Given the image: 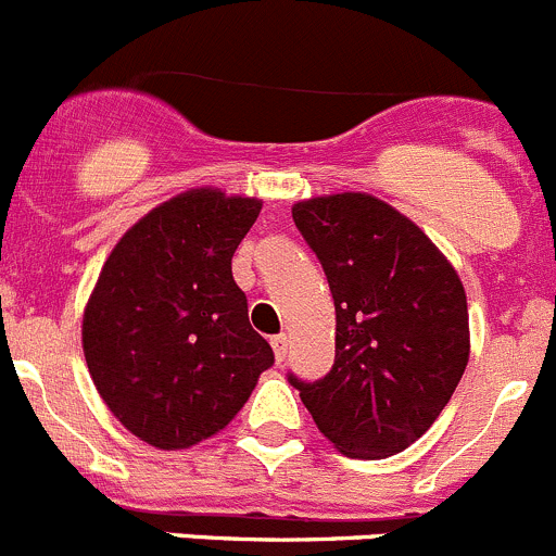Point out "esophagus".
Wrapping results in <instances>:
<instances>
[{
	"label": "esophagus",
	"instance_id": "1",
	"mask_svg": "<svg viewBox=\"0 0 556 556\" xmlns=\"http://www.w3.org/2000/svg\"><path fill=\"white\" fill-rule=\"evenodd\" d=\"M273 351H276V362L280 365V362L286 359V354H289V338L286 334H276V338L270 340Z\"/></svg>",
	"mask_w": 556,
	"mask_h": 556
}]
</instances>
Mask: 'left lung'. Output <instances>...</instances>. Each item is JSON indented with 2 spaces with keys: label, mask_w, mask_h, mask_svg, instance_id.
Returning <instances> with one entry per match:
<instances>
[{
  "label": "left lung",
  "mask_w": 556,
  "mask_h": 556,
  "mask_svg": "<svg viewBox=\"0 0 556 556\" xmlns=\"http://www.w3.org/2000/svg\"><path fill=\"white\" fill-rule=\"evenodd\" d=\"M291 216L332 291L334 365L289 383L345 457L400 454L435 425L467 367L463 280L408 216L365 191L311 197Z\"/></svg>",
  "instance_id": "1"
}]
</instances>
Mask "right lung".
<instances>
[{"label":"right lung","mask_w":556,"mask_h":556,"mask_svg":"<svg viewBox=\"0 0 556 556\" xmlns=\"http://www.w3.org/2000/svg\"><path fill=\"white\" fill-rule=\"evenodd\" d=\"M256 197L200 186L162 202L110 251L84 311V354L110 414L178 452L238 416L276 362L254 332L232 256Z\"/></svg>","instance_id":"obj_1"}]
</instances>
